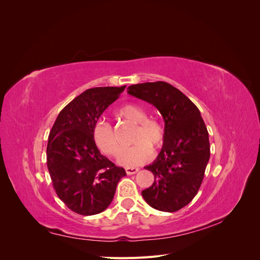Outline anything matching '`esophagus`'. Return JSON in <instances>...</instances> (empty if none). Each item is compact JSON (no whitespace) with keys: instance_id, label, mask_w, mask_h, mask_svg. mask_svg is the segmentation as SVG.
Returning <instances> with one entry per match:
<instances>
[{"instance_id":"esophagus-1","label":"esophagus","mask_w":260,"mask_h":260,"mask_svg":"<svg viewBox=\"0 0 260 260\" xmlns=\"http://www.w3.org/2000/svg\"><path fill=\"white\" fill-rule=\"evenodd\" d=\"M139 171V168L137 167H127L125 168V172H127V175H135Z\"/></svg>"}]
</instances>
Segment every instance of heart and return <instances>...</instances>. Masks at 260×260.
Masks as SVG:
<instances>
[{
    "mask_svg": "<svg viewBox=\"0 0 260 260\" xmlns=\"http://www.w3.org/2000/svg\"><path fill=\"white\" fill-rule=\"evenodd\" d=\"M118 116L136 123L132 135L133 146L124 149L118 156V162L125 167H136L147 161L152 156V149H158L165 141L162 124L148 118L143 107L137 104H125L117 112ZM93 141L102 153L107 156H116L121 146L118 142L116 133L111 125L104 120H99L92 131Z\"/></svg>",
    "mask_w": 260,
    "mask_h": 260,
    "instance_id": "1",
    "label": "heart"
}]
</instances>
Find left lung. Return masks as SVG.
I'll use <instances>...</instances> for the list:
<instances>
[{
    "label": "left lung",
    "instance_id": "left-lung-1",
    "mask_svg": "<svg viewBox=\"0 0 260 260\" xmlns=\"http://www.w3.org/2000/svg\"><path fill=\"white\" fill-rule=\"evenodd\" d=\"M128 93L154 105L165 121L161 151L145 167L155 180L143 199L157 210L177 211L194 199L205 175L210 157L205 122L193 102L167 82L132 84Z\"/></svg>",
    "mask_w": 260,
    "mask_h": 260
}]
</instances>
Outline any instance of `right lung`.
<instances>
[{
	"instance_id": "obj_1",
	"label": "right lung",
	"mask_w": 260,
	"mask_h": 260,
	"mask_svg": "<svg viewBox=\"0 0 260 260\" xmlns=\"http://www.w3.org/2000/svg\"><path fill=\"white\" fill-rule=\"evenodd\" d=\"M124 88L84 91L61 109L50 132L46 164L53 186L65 205L79 215L104 211L119 180L127 175L100 153L92 137L94 124Z\"/></svg>"
}]
</instances>
